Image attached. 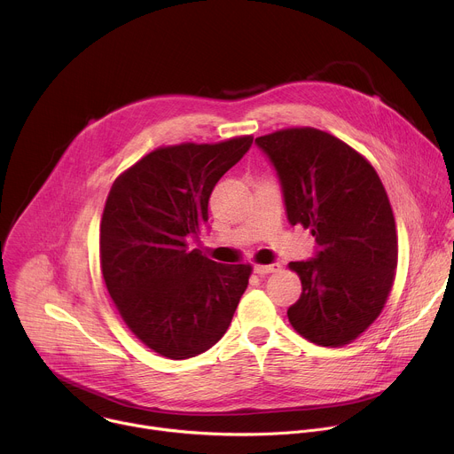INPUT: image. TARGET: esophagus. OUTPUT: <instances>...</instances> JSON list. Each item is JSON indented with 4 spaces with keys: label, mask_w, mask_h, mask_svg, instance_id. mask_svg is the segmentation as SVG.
<instances>
[{
    "label": "esophagus",
    "mask_w": 454,
    "mask_h": 454,
    "mask_svg": "<svg viewBox=\"0 0 454 454\" xmlns=\"http://www.w3.org/2000/svg\"><path fill=\"white\" fill-rule=\"evenodd\" d=\"M280 268H282L280 264H270V266L254 264V273H256V275H270V273H277Z\"/></svg>",
    "instance_id": "esophagus-1"
}]
</instances>
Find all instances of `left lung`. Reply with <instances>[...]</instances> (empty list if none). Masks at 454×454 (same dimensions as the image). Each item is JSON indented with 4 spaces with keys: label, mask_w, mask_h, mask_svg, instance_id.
Segmentation results:
<instances>
[{
    "label": "left lung",
    "mask_w": 454,
    "mask_h": 454,
    "mask_svg": "<svg viewBox=\"0 0 454 454\" xmlns=\"http://www.w3.org/2000/svg\"><path fill=\"white\" fill-rule=\"evenodd\" d=\"M254 144L277 168L289 223L319 246L312 261L289 264L301 280L291 325L310 343L348 345L382 312L395 280L397 226L382 181L363 154L314 127Z\"/></svg>",
    "instance_id": "left-lung-1"
}]
</instances>
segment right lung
<instances>
[{"mask_svg":"<svg viewBox=\"0 0 454 454\" xmlns=\"http://www.w3.org/2000/svg\"><path fill=\"white\" fill-rule=\"evenodd\" d=\"M253 137L158 147L113 183L100 221V270L125 325L168 359H188L228 331L249 264H217L188 237L208 221L217 181Z\"/></svg>","mask_w":454,"mask_h":454,"instance_id":"add662e5","label":"right lung"}]
</instances>
